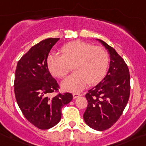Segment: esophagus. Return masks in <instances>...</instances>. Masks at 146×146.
<instances>
[{"mask_svg": "<svg viewBox=\"0 0 146 146\" xmlns=\"http://www.w3.org/2000/svg\"><path fill=\"white\" fill-rule=\"evenodd\" d=\"M82 96V94H77V93H75V94H73V98H78V97H79V96Z\"/></svg>", "mask_w": 146, "mask_h": 146, "instance_id": "esophagus-1", "label": "esophagus"}]
</instances>
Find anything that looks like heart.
Listing matches in <instances>:
<instances>
[{
	"mask_svg": "<svg viewBox=\"0 0 146 146\" xmlns=\"http://www.w3.org/2000/svg\"><path fill=\"white\" fill-rule=\"evenodd\" d=\"M60 51L61 55L50 53L48 56L47 64L50 73L58 78L64 77L72 65L75 72L62 82L65 91L79 92L88 84H97L106 74L109 56L103 48L82 40H74L62 46Z\"/></svg>",
	"mask_w": 146,
	"mask_h": 146,
	"instance_id": "b5f03b06",
	"label": "heart"
}]
</instances>
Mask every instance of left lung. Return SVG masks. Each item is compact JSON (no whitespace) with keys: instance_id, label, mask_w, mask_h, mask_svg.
Instances as JSON below:
<instances>
[{"instance_id":"left-lung-1","label":"left lung","mask_w":146,"mask_h":146,"mask_svg":"<svg viewBox=\"0 0 146 146\" xmlns=\"http://www.w3.org/2000/svg\"><path fill=\"white\" fill-rule=\"evenodd\" d=\"M98 40L110 55V66L103 80L86 94L88 106L84 114L86 124L93 129L105 131L119 119L128 103L130 94L129 68L116 50Z\"/></svg>"}]
</instances>
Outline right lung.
<instances>
[{
    "mask_svg": "<svg viewBox=\"0 0 146 146\" xmlns=\"http://www.w3.org/2000/svg\"><path fill=\"white\" fill-rule=\"evenodd\" d=\"M59 39L47 38L34 45L19 60L15 70L14 91L18 106L25 118L40 129L56 125L62 108L73 98L70 93L50 97L59 86L49 72L47 58Z\"/></svg>",
    "mask_w": 146,
    "mask_h": 146,
    "instance_id": "obj_1",
    "label": "right lung"
}]
</instances>
